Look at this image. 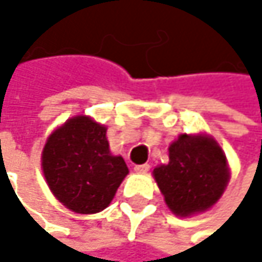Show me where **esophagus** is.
<instances>
[{"instance_id": "obj_1", "label": "esophagus", "mask_w": 262, "mask_h": 262, "mask_svg": "<svg viewBox=\"0 0 262 262\" xmlns=\"http://www.w3.org/2000/svg\"><path fill=\"white\" fill-rule=\"evenodd\" d=\"M150 170L148 164H142V165H135V171L136 173H147Z\"/></svg>"}]
</instances>
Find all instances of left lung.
I'll use <instances>...</instances> for the list:
<instances>
[{"label":"left lung","instance_id":"left-lung-1","mask_svg":"<svg viewBox=\"0 0 262 262\" xmlns=\"http://www.w3.org/2000/svg\"><path fill=\"white\" fill-rule=\"evenodd\" d=\"M168 164L156 167L153 176L173 214L188 217L217 203L231 173L214 138L183 133L168 147Z\"/></svg>","mask_w":262,"mask_h":262}]
</instances>
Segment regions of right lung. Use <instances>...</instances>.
Here are the masks:
<instances>
[{"mask_svg":"<svg viewBox=\"0 0 262 262\" xmlns=\"http://www.w3.org/2000/svg\"><path fill=\"white\" fill-rule=\"evenodd\" d=\"M42 171L54 197L77 214H95L112 202L129 174L109 150L106 127L77 115L53 132L42 151Z\"/></svg>","mask_w":262,"mask_h":262,"instance_id":"right-lung-1","label":"right lung"}]
</instances>
